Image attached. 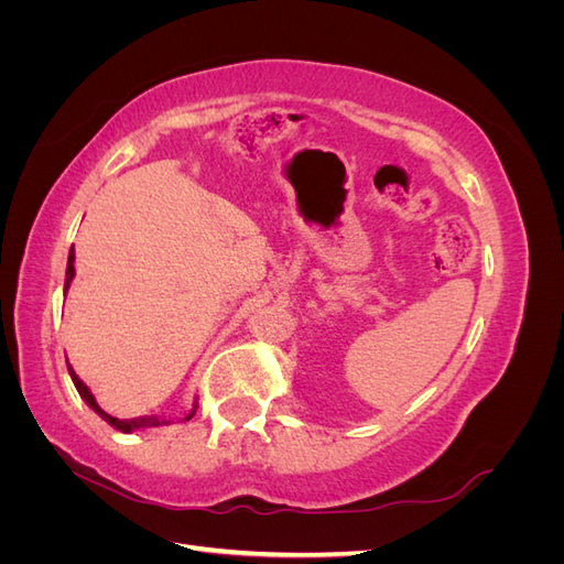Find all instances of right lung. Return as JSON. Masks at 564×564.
I'll use <instances>...</instances> for the list:
<instances>
[{
    "label": "right lung",
    "mask_w": 564,
    "mask_h": 564,
    "mask_svg": "<svg viewBox=\"0 0 564 564\" xmlns=\"http://www.w3.org/2000/svg\"><path fill=\"white\" fill-rule=\"evenodd\" d=\"M73 261H75V251L70 249V256H67V272H65V289H67V284H70V280H73V275H75V265H73ZM67 371H70V377H73V383H75V388H77V392L82 395V400L87 402L94 412L104 419L106 423H110V425H115L117 431H122V433H131V431H139V429H155V425H160V423H164V421H160L158 416H141V419H131V421H119V419H115V416H110V414H106L104 409H100L98 404H96V400H94V395L89 392V388L84 386L79 379H77V373L73 371V367L67 365ZM195 416V412L187 416V419H193ZM185 419V421H187Z\"/></svg>",
    "instance_id": "1"
}]
</instances>
